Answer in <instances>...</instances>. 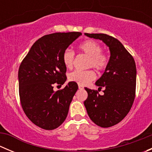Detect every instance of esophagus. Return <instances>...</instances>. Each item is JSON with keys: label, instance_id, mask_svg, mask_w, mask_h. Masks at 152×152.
Masks as SVG:
<instances>
[{"label": "esophagus", "instance_id": "esophagus-1", "mask_svg": "<svg viewBox=\"0 0 152 152\" xmlns=\"http://www.w3.org/2000/svg\"><path fill=\"white\" fill-rule=\"evenodd\" d=\"M79 90H83L84 87H83V86H82V85H79Z\"/></svg>", "mask_w": 152, "mask_h": 152}]
</instances>
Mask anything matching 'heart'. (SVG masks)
Instances as JSON below:
<instances>
[{
  "label": "heart",
  "instance_id": "1",
  "mask_svg": "<svg viewBox=\"0 0 152 152\" xmlns=\"http://www.w3.org/2000/svg\"><path fill=\"white\" fill-rule=\"evenodd\" d=\"M79 50L88 56L87 67H92L97 70H104L108 64V57L102 52V46L94 40H87L79 46ZM75 53L70 49H66L62 55V61L67 68H71L73 65ZM96 78V73L92 70H76L68 75L70 82H76L81 85H86Z\"/></svg>",
  "mask_w": 152,
  "mask_h": 152
}]
</instances>
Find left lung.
<instances>
[{"instance_id":"obj_1","label":"left lung","mask_w":152,"mask_h":152,"mask_svg":"<svg viewBox=\"0 0 152 152\" xmlns=\"http://www.w3.org/2000/svg\"><path fill=\"white\" fill-rule=\"evenodd\" d=\"M85 35L102 40L110 51L104 72L96 82L99 89L104 88V94L102 96L96 90L85 87L88 96L84 102L92 121L107 128L121 121L131 110L135 96V62L115 38L104 34L85 33Z\"/></svg>"}]
</instances>
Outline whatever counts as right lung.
Instances as JSON below:
<instances>
[{"mask_svg":"<svg viewBox=\"0 0 152 152\" xmlns=\"http://www.w3.org/2000/svg\"><path fill=\"white\" fill-rule=\"evenodd\" d=\"M81 32L53 33L34 43L18 70L19 94L23 110L29 120L46 130L57 128L66 119L69 107L78 90L69 82L64 89L54 92L53 85L66 82L64 51Z\"/></svg>","mask_w":152,"mask_h":152,"instance_id":"1","label":"right lung"}]
</instances>
